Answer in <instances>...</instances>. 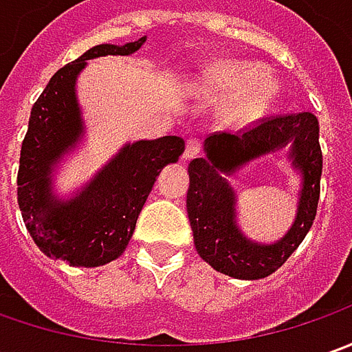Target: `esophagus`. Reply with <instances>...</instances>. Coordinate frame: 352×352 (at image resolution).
<instances>
[{"instance_id":"1","label":"esophagus","mask_w":352,"mask_h":352,"mask_svg":"<svg viewBox=\"0 0 352 352\" xmlns=\"http://www.w3.org/2000/svg\"><path fill=\"white\" fill-rule=\"evenodd\" d=\"M200 146L197 140H188L187 146H185V152H183V162H190L195 155H199Z\"/></svg>"}]
</instances>
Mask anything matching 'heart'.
<instances>
[{"label": "heart", "mask_w": 352, "mask_h": 352, "mask_svg": "<svg viewBox=\"0 0 352 352\" xmlns=\"http://www.w3.org/2000/svg\"><path fill=\"white\" fill-rule=\"evenodd\" d=\"M197 89L200 95L214 99H228L241 93L232 115L236 120L249 122L271 104L276 95V81L261 74V67L251 62H226L200 78Z\"/></svg>", "instance_id": "heart-1"}]
</instances>
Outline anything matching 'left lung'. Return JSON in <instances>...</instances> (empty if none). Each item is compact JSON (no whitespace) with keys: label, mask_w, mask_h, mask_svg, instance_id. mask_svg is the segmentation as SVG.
Instances as JSON below:
<instances>
[{"label":"left lung","mask_w":352,"mask_h":352,"mask_svg":"<svg viewBox=\"0 0 352 352\" xmlns=\"http://www.w3.org/2000/svg\"><path fill=\"white\" fill-rule=\"evenodd\" d=\"M289 148L302 183L297 218L274 244L253 242L236 224V197L226 175L267 153ZM320 122L311 113L263 118L239 134L216 132L204 140V157L188 164L187 212L199 255L218 273L257 280L273 274L306 237L314 224L321 179Z\"/></svg>","instance_id":"1"}]
</instances>
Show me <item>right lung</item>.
Here are the masks:
<instances>
[{"instance_id": "obj_1", "label": "right lung", "mask_w": 352, "mask_h": 352, "mask_svg": "<svg viewBox=\"0 0 352 352\" xmlns=\"http://www.w3.org/2000/svg\"><path fill=\"white\" fill-rule=\"evenodd\" d=\"M144 43L146 36L134 43L93 46L60 67L32 104L19 160V208L38 249L69 267H101L118 259L157 175L185 152V140L179 136L124 144L74 195L62 199L54 192L56 169L85 134L76 87L79 74L87 60L130 56Z\"/></svg>"}]
</instances>
